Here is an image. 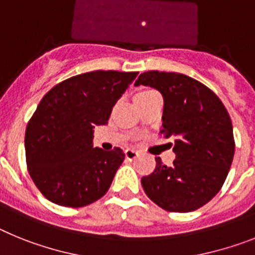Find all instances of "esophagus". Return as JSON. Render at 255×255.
<instances>
[{
    "label": "esophagus",
    "instance_id": "obj_1",
    "mask_svg": "<svg viewBox=\"0 0 255 255\" xmlns=\"http://www.w3.org/2000/svg\"><path fill=\"white\" fill-rule=\"evenodd\" d=\"M125 154H126V158H127L128 160H132V159H134L136 156H138V151L134 149H127Z\"/></svg>",
    "mask_w": 255,
    "mask_h": 255
}]
</instances>
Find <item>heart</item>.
<instances>
[{
  "label": "heart",
  "instance_id": "1",
  "mask_svg": "<svg viewBox=\"0 0 255 255\" xmlns=\"http://www.w3.org/2000/svg\"><path fill=\"white\" fill-rule=\"evenodd\" d=\"M143 92H147V91H142V92H138V94H143ZM137 94V95H138Z\"/></svg>",
  "mask_w": 255,
  "mask_h": 255
}]
</instances>
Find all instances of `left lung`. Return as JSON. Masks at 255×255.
<instances>
[{
  "mask_svg": "<svg viewBox=\"0 0 255 255\" xmlns=\"http://www.w3.org/2000/svg\"><path fill=\"white\" fill-rule=\"evenodd\" d=\"M134 85L150 86L163 95V129L174 138L176 159L156 167L141 183L156 205L174 213H187L203 205L222 189L235 154L229 112L213 91L180 73L150 70Z\"/></svg>",
  "mask_w": 255,
  "mask_h": 255,
  "instance_id": "left-lung-1",
  "label": "left lung"
}]
</instances>
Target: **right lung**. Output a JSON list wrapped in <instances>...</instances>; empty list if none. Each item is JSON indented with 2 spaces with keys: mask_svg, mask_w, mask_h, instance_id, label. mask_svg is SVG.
<instances>
[{
  "mask_svg": "<svg viewBox=\"0 0 255 255\" xmlns=\"http://www.w3.org/2000/svg\"><path fill=\"white\" fill-rule=\"evenodd\" d=\"M137 74L83 73L42 97L26 126L25 158L33 182L47 200L81 208L108 192L125 152L94 147V128L108 123L113 106Z\"/></svg>",
  "mask_w": 255,
  "mask_h": 255,
  "instance_id": "obj_1",
  "label": "right lung"
}]
</instances>
